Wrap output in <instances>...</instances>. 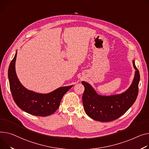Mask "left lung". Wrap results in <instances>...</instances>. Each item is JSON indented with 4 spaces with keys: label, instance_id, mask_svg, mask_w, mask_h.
I'll use <instances>...</instances> for the list:
<instances>
[{
    "label": "left lung",
    "instance_id": "left-lung-1",
    "mask_svg": "<svg viewBox=\"0 0 149 149\" xmlns=\"http://www.w3.org/2000/svg\"><path fill=\"white\" fill-rule=\"evenodd\" d=\"M135 69L132 84L127 90L119 95L101 96L97 94L88 83L82 81L84 86L83 95L84 110L88 116L100 122H110L124 114L135 102L138 93L140 72L133 61Z\"/></svg>",
    "mask_w": 149,
    "mask_h": 149
}]
</instances>
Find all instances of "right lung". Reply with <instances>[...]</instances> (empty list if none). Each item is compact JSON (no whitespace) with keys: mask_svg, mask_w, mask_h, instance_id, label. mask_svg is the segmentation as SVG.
Here are the masks:
<instances>
[{"mask_svg":"<svg viewBox=\"0 0 149 149\" xmlns=\"http://www.w3.org/2000/svg\"><path fill=\"white\" fill-rule=\"evenodd\" d=\"M17 52L8 68L9 87L14 101L25 112L34 116L45 117L54 113L59 107L63 95L73 86L62 87L47 94L27 90L19 81L15 72Z\"/></svg>","mask_w":149,"mask_h":149,"instance_id":"1","label":"right lung"}]
</instances>
